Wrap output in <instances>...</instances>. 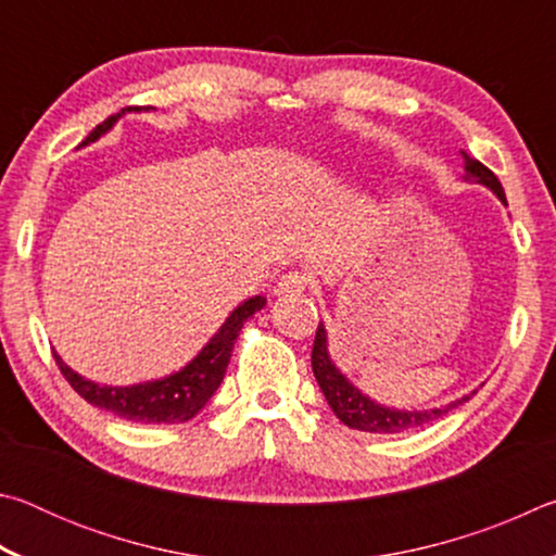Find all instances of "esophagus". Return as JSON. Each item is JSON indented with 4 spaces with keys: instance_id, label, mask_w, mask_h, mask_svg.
I'll list each match as a JSON object with an SVG mask.
<instances>
[{
    "instance_id": "obj_1",
    "label": "esophagus",
    "mask_w": 556,
    "mask_h": 556,
    "mask_svg": "<svg viewBox=\"0 0 556 556\" xmlns=\"http://www.w3.org/2000/svg\"><path fill=\"white\" fill-rule=\"evenodd\" d=\"M306 289H308V277L304 271H287V275H281V279L277 281L275 294L281 299H294L304 294Z\"/></svg>"
}]
</instances>
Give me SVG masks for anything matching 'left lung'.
<instances>
[{
  "mask_svg": "<svg viewBox=\"0 0 556 556\" xmlns=\"http://www.w3.org/2000/svg\"><path fill=\"white\" fill-rule=\"evenodd\" d=\"M464 168H466V174H464L466 181L483 184L485 188H491L497 199H501V203L507 205L503 186H501V181H497V176L491 172V168L483 166L478 159H470L466 152H464ZM312 368H314L318 388H321L328 407L333 409L336 417L341 419L345 427L357 429V431H370V434H400V431L427 427V425H431V421L444 417L446 412H451L454 407H458V404H464L468 400V394H466V397L448 402V404H444V407H434V409H394V407H384V404H378L375 400H370L368 394H363L361 390H357L355 384L336 368L331 355H328V336H326L324 324H318V328H316Z\"/></svg>",
  "mask_w": 556,
  "mask_h": 556,
  "instance_id": "left-lung-1",
  "label": "left lung"
}]
</instances>
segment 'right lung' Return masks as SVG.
I'll list each match as a JSON object with an SVG mask.
<instances>
[{
	"instance_id": "right-lung-1",
	"label": "right lung",
	"mask_w": 556,
	"mask_h": 556,
	"mask_svg": "<svg viewBox=\"0 0 556 556\" xmlns=\"http://www.w3.org/2000/svg\"><path fill=\"white\" fill-rule=\"evenodd\" d=\"M129 110V108H127ZM127 110L117 112V115L108 117L102 125H98L90 135L83 139L80 147L96 142L112 125L125 115ZM267 304L265 296H252L235 308V312L225 318V324L218 328L203 351L193 357L191 363L184 365L181 370L174 375H166L162 380H149L139 384H129V388H112V384H100L88 378H83L68 365L63 357L53 351L55 365H59L63 378L71 382V388L80 394L83 400L90 402L92 407H100L112 412L119 419L127 421H142V425H181V421L193 419L205 402L213 397V392L220 388L228 370L235 338L240 336L242 324L260 312Z\"/></svg>"
}]
</instances>
